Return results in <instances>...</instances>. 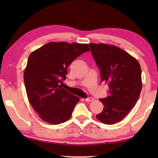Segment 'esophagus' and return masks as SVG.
<instances>
[{
  "label": "esophagus",
  "instance_id": "1",
  "mask_svg": "<svg viewBox=\"0 0 158 158\" xmlns=\"http://www.w3.org/2000/svg\"><path fill=\"white\" fill-rule=\"evenodd\" d=\"M85 100L86 102H92L94 100V98H92V97H90V98H85Z\"/></svg>",
  "mask_w": 158,
  "mask_h": 158
}]
</instances>
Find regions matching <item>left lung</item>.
Listing matches in <instances>:
<instances>
[{
    "label": "left lung",
    "instance_id": "left-lung-1",
    "mask_svg": "<svg viewBox=\"0 0 158 158\" xmlns=\"http://www.w3.org/2000/svg\"><path fill=\"white\" fill-rule=\"evenodd\" d=\"M100 70L101 81L109 85V95L100 99L103 111L96 117L103 123L121 121L131 111L141 90V70L138 61L125 51L106 44H89Z\"/></svg>",
    "mask_w": 158,
    "mask_h": 158
}]
</instances>
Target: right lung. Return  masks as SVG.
I'll return each mask as SVG.
<instances>
[{"instance_id":"obj_1","label":"right lung","mask_w":158,"mask_h":158,"mask_svg":"<svg viewBox=\"0 0 158 158\" xmlns=\"http://www.w3.org/2000/svg\"><path fill=\"white\" fill-rule=\"evenodd\" d=\"M87 44L52 42L29 56L23 74L26 93L34 110L44 121L58 125L71 117L79 98L63 89L68 67L84 52Z\"/></svg>"}]
</instances>
